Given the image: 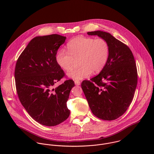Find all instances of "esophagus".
Here are the masks:
<instances>
[{
	"mask_svg": "<svg viewBox=\"0 0 154 154\" xmlns=\"http://www.w3.org/2000/svg\"><path fill=\"white\" fill-rule=\"evenodd\" d=\"M75 84L76 85H80L81 82L79 81H75Z\"/></svg>",
	"mask_w": 154,
	"mask_h": 154,
	"instance_id": "obj_1",
	"label": "esophagus"
}]
</instances>
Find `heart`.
I'll use <instances>...</instances> for the list:
<instances>
[{
	"mask_svg": "<svg viewBox=\"0 0 154 154\" xmlns=\"http://www.w3.org/2000/svg\"><path fill=\"white\" fill-rule=\"evenodd\" d=\"M67 51L58 50L56 54L57 65L65 71L70 70L74 59H79L81 66L69 73L67 76L75 81H80L89 77L92 71L98 73L106 65L110 54L107 42L101 38L79 36L71 40L67 44Z\"/></svg>",
	"mask_w": 154,
	"mask_h": 154,
	"instance_id": "b5f03b06",
	"label": "heart"
}]
</instances>
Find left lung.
<instances>
[{"mask_svg":"<svg viewBox=\"0 0 154 154\" xmlns=\"http://www.w3.org/2000/svg\"><path fill=\"white\" fill-rule=\"evenodd\" d=\"M106 40L110 47L109 57L100 73L81 87L94 115L104 120H116L122 116L132 103L137 82L136 62L128 45L109 32H87Z\"/></svg>","mask_w":154,"mask_h":154,"instance_id":"1","label":"left lung"}]
</instances>
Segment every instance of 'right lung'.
Wrapping results in <instances>:
<instances>
[{
	"label": "right lung",
	"instance_id": "right-lung-1",
	"mask_svg": "<svg viewBox=\"0 0 154 154\" xmlns=\"http://www.w3.org/2000/svg\"><path fill=\"white\" fill-rule=\"evenodd\" d=\"M66 38L58 34L35 37L16 63L15 85L20 102L29 116L44 126L59 125L70 115L66 103L74 82L66 80L54 88L65 75L56 54Z\"/></svg>",
	"mask_w": 154,
	"mask_h": 154
}]
</instances>
